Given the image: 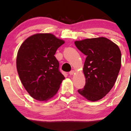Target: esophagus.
Instances as JSON below:
<instances>
[{"instance_id":"34e87169","label":"esophagus","mask_w":131,"mask_h":131,"mask_svg":"<svg viewBox=\"0 0 131 131\" xmlns=\"http://www.w3.org/2000/svg\"><path fill=\"white\" fill-rule=\"evenodd\" d=\"M74 72H75V71H74V70H72V71H71L70 72H69V75H73V74H74Z\"/></svg>"}]
</instances>
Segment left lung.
Listing matches in <instances>:
<instances>
[{
	"label": "left lung",
	"instance_id": "8db88e82",
	"mask_svg": "<svg viewBox=\"0 0 131 131\" xmlns=\"http://www.w3.org/2000/svg\"><path fill=\"white\" fill-rule=\"evenodd\" d=\"M76 47L86 56L83 71L86 83L79 93L89 101L102 99L114 86L121 67L118 46L105 37L75 41Z\"/></svg>",
	"mask_w": 131,
	"mask_h": 131
}]
</instances>
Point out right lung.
<instances>
[{"label":"right lung","instance_id":"obj_1","mask_svg":"<svg viewBox=\"0 0 131 131\" xmlns=\"http://www.w3.org/2000/svg\"><path fill=\"white\" fill-rule=\"evenodd\" d=\"M64 42L49 33L27 38L18 51L16 66L21 83L32 98L46 101L56 94L64 77L55 56Z\"/></svg>","mask_w":131,"mask_h":131}]
</instances>
